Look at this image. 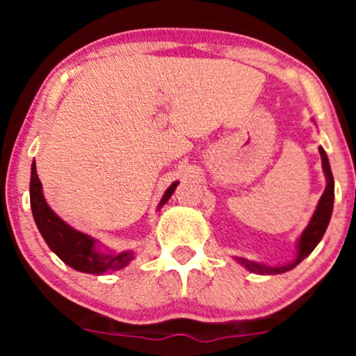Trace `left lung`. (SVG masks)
<instances>
[{"mask_svg":"<svg viewBox=\"0 0 356 356\" xmlns=\"http://www.w3.org/2000/svg\"><path fill=\"white\" fill-rule=\"evenodd\" d=\"M321 154V162H323V170L326 174V189L323 192L320 202H318L316 211H314L312 220H309L308 227L303 231L300 238V244H298V257L293 261L291 264L288 266H281V268H266L261 266V264L256 263H249V261L243 259V257H238L239 263L244 264L251 273H261V275H280V273L289 271V269L296 268L301 261L305 259L309 252L316 248V244L320 243L323 234H325L326 227H328L330 218H332V211H333V199H334V181H333V174L332 169H330V162L328 157H326V152L323 150V147H318Z\"/></svg>","mask_w":356,"mask_h":356,"instance_id":"8db88e82","label":"left lung"}]
</instances>
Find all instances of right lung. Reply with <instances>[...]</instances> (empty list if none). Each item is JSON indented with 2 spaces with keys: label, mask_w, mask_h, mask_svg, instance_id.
I'll list each match as a JSON object with an SVG mask.
<instances>
[{
  "label": "right lung",
  "mask_w": 356,
  "mask_h": 356,
  "mask_svg": "<svg viewBox=\"0 0 356 356\" xmlns=\"http://www.w3.org/2000/svg\"><path fill=\"white\" fill-rule=\"evenodd\" d=\"M179 182H174L165 191L164 197L159 206H164L172 195ZM30 204L33 211V218L38 231L42 232L43 239L63 261L65 264L76 269V271L88 273V275H104V273H115L118 269L125 268L134 259V252L127 251L120 254H100L95 251V241L83 232L75 231L73 227L63 222L58 216L50 209L43 197L42 182L36 174V162L31 165V181H30Z\"/></svg>",
  "instance_id": "right-lung-1"
}]
</instances>
